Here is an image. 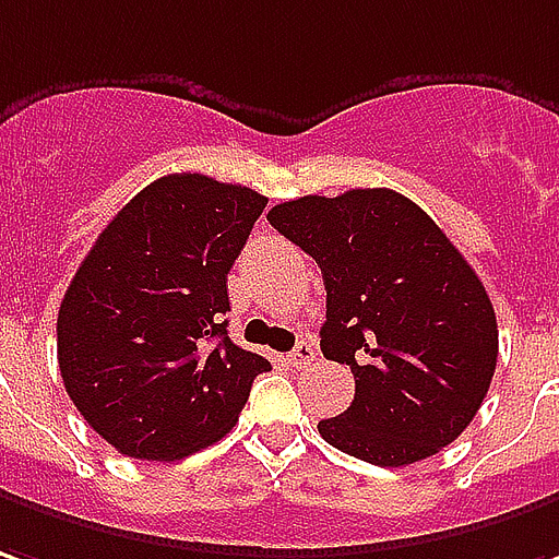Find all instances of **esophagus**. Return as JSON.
<instances>
[{
  "mask_svg": "<svg viewBox=\"0 0 559 559\" xmlns=\"http://www.w3.org/2000/svg\"><path fill=\"white\" fill-rule=\"evenodd\" d=\"M311 360H314V347L308 345V342H299V345L287 354V362H290L293 369H306Z\"/></svg>",
  "mask_w": 559,
  "mask_h": 559,
  "instance_id": "esophagus-1",
  "label": "esophagus"
}]
</instances>
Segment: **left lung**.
<instances>
[{
	"mask_svg": "<svg viewBox=\"0 0 559 559\" xmlns=\"http://www.w3.org/2000/svg\"><path fill=\"white\" fill-rule=\"evenodd\" d=\"M269 224L314 257L326 287L320 350L354 372V402L320 420L372 466L439 454L478 415L497 369L490 296L424 209L396 190L281 202Z\"/></svg>",
	"mask_w": 559,
	"mask_h": 559,
	"instance_id": "8db88e82",
	"label": "left lung"
}]
</instances>
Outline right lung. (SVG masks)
<instances>
[{
  "instance_id": "obj_1",
  "label": "right lung",
  "mask_w": 559,
  "mask_h": 559,
  "mask_svg": "<svg viewBox=\"0 0 559 559\" xmlns=\"http://www.w3.org/2000/svg\"><path fill=\"white\" fill-rule=\"evenodd\" d=\"M266 197L166 175L99 233L62 296L57 360L90 427L135 460H181L236 427L272 362L226 335V275Z\"/></svg>"
}]
</instances>
